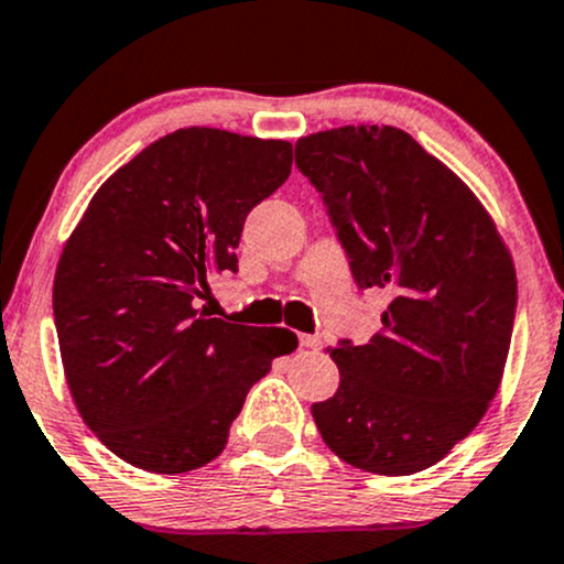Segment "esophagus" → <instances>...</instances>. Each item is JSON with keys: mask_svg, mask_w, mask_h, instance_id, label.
<instances>
[{"mask_svg": "<svg viewBox=\"0 0 564 564\" xmlns=\"http://www.w3.org/2000/svg\"><path fill=\"white\" fill-rule=\"evenodd\" d=\"M300 347H302V349H312V351H317V349L323 347V338H321V336L302 334V336H300Z\"/></svg>", "mask_w": 564, "mask_h": 564, "instance_id": "esophagus-1", "label": "esophagus"}]
</instances>
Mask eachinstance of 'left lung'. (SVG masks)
<instances>
[{
    "label": "left lung",
    "mask_w": 564,
    "mask_h": 564,
    "mask_svg": "<svg viewBox=\"0 0 564 564\" xmlns=\"http://www.w3.org/2000/svg\"><path fill=\"white\" fill-rule=\"evenodd\" d=\"M359 289L389 296L368 344L341 338L338 391L312 404L344 463L378 476L436 465L486 415L510 351L518 278L476 194L391 126L296 141Z\"/></svg>",
    "instance_id": "8db88e82"
}]
</instances>
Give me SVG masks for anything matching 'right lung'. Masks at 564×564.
<instances>
[{"label":"right lung","instance_id":"add662e5","mask_svg":"<svg viewBox=\"0 0 564 564\" xmlns=\"http://www.w3.org/2000/svg\"><path fill=\"white\" fill-rule=\"evenodd\" d=\"M291 144L181 128L141 149L88 202L54 273V328L73 402L128 465L175 476L226 449L230 423L286 328L196 310L239 270L243 220L289 178Z\"/></svg>","mask_w":564,"mask_h":564}]
</instances>
